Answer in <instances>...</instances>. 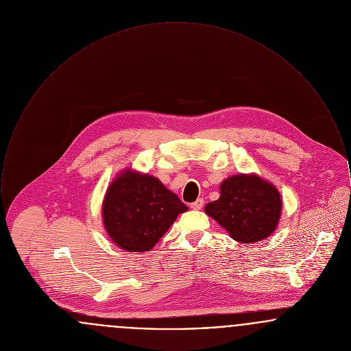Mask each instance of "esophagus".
I'll use <instances>...</instances> for the list:
<instances>
[{"label": "esophagus", "mask_w": 351, "mask_h": 351, "mask_svg": "<svg viewBox=\"0 0 351 351\" xmlns=\"http://www.w3.org/2000/svg\"><path fill=\"white\" fill-rule=\"evenodd\" d=\"M202 205H204V201H202V199H197L195 202H192V204H191V208H192L193 210H200L201 208H202Z\"/></svg>", "instance_id": "obj_1"}]
</instances>
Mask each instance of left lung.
Masks as SVG:
<instances>
[{"label":"left lung","instance_id":"1","mask_svg":"<svg viewBox=\"0 0 351 351\" xmlns=\"http://www.w3.org/2000/svg\"><path fill=\"white\" fill-rule=\"evenodd\" d=\"M219 199L205 206L234 241L252 243L275 232L282 216V197L274 184L251 175H234L219 185Z\"/></svg>","mask_w":351,"mask_h":351}]
</instances>
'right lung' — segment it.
<instances>
[{
    "mask_svg": "<svg viewBox=\"0 0 351 351\" xmlns=\"http://www.w3.org/2000/svg\"><path fill=\"white\" fill-rule=\"evenodd\" d=\"M186 209L159 179L128 168L105 193L102 221L118 247L143 252L151 250Z\"/></svg>",
    "mask_w": 351,
    "mask_h": 351,
    "instance_id": "right-lung-1",
    "label": "right lung"
}]
</instances>
